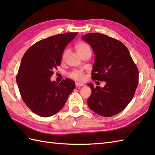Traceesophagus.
I'll use <instances>...</instances> for the list:
<instances>
[{
  "label": "esophagus",
  "mask_w": 155,
  "mask_h": 155,
  "mask_svg": "<svg viewBox=\"0 0 155 155\" xmlns=\"http://www.w3.org/2000/svg\"><path fill=\"white\" fill-rule=\"evenodd\" d=\"M75 86H76V87H81L84 86V84H81V83H77L75 84Z\"/></svg>",
  "instance_id": "34e87169"
}]
</instances>
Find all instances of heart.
I'll use <instances>...</instances> for the list:
<instances>
[{"mask_svg": "<svg viewBox=\"0 0 155 155\" xmlns=\"http://www.w3.org/2000/svg\"><path fill=\"white\" fill-rule=\"evenodd\" d=\"M76 50H77V53L81 56V57L83 56L84 53L87 52H91V47L86 42H81L78 43L76 46ZM69 54V51L66 50L64 51L62 55V62H65L67 60L68 55ZM69 77L71 78L74 81H77L78 82H84L86 80V73L85 72L81 70H74L71 72Z\"/></svg>", "mask_w": 155, "mask_h": 155, "instance_id": "obj_1", "label": "heart"}]
</instances>
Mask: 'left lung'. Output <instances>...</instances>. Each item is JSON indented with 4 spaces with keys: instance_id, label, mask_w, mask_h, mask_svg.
Segmentation results:
<instances>
[{
    "instance_id": "8db88e82",
    "label": "left lung",
    "mask_w": 155,
    "mask_h": 155,
    "mask_svg": "<svg viewBox=\"0 0 155 155\" xmlns=\"http://www.w3.org/2000/svg\"><path fill=\"white\" fill-rule=\"evenodd\" d=\"M82 38L96 55L92 79L106 82L103 88L88 84L92 91L88 107L101 116H114L132 101L139 83V70L120 41L101 33H88Z\"/></svg>"
}]
</instances>
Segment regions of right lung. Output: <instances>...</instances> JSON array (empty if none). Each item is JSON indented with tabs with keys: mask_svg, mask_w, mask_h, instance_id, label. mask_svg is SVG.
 I'll use <instances>...</instances> for the list:
<instances>
[{
	"mask_svg": "<svg viewBox=\"0 0 155 155\" xmlns=\"http://www.w3.org/2000/svg\"><path fill=\"white\" fill-rule=\"evenodd\" d=\"M77 32L51 36L32 45L21 60L16 81L23 101L42 117L56 114L64 106L75 87L73 81H51L53 71L61 64L62 52Z\"/></svg>",
	"mask_w": 155,
	"mask_h": 155,
	"instance_id": "1",
	"label": "right lung"
}]
</instances>
